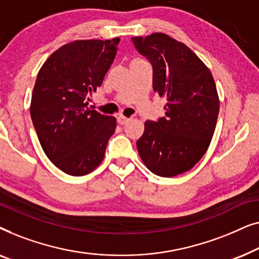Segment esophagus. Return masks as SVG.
Returning <instances> with one entry per match:
<instances>
[{"instance_id": "34e87169", "label": "esophagus", "mask_w": 259, "mask_h": 259, "mask_svg": "<svg viewBox=\"0 0 259 259\" xmlns=\"http://www.w3.org/2000/svg\"><path fill=\"white\" fill-rule=\"evenodd\" d=\"M130 118H126V116H123V115H119L118 116V122L120 123V125H125V123H127L130 121Z\"/></svg>"}]
</instances>
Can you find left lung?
Returning <instances> with one entry per match:
<instances>
[{"mask_svg":"<svg viewBox=\"0 0 259 259\" xmlns=\"http://www.w3.org/2000/svg\"><path fill=\"white\" fill-rule=\"evenodd\" d=\"M132 41L152 63L154 92L167 99L164 118L145 122L138 152L154 175H182L203 158L213 137L219 113L213 76L186 45L168 35L154 33Z\"/></svg>","mask_w":259,"mask_h":259,"instance_id":"1","label":"left lung"}]
</instances>
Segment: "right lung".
Wrapping results in <instances>:
<instances>
[{
    "label": "right lung",
    "mask_w": 259,
    "mask_h": 259,
    "mask_svg": "<svg viewBox=\"0 0 259 259\" xmlns=\"http://www.w3.org/2000/svg\"><path fill=\"white\" fill-rule=\"evenodd\" d=\"M119 37L63 45L38 70L30 116L42 150L56 167L81 177L104 160L116 119L88 107L116 54Z\"/></svg>",
    "instance_id": "add662e5"
}]
</instances>
